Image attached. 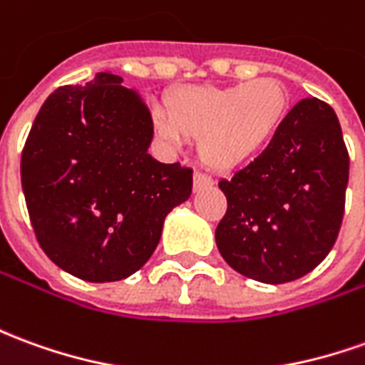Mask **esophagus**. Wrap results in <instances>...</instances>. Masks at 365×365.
Masks as SVG:
<instances>
[{
  "label": "esophagus",
  "mask_w": 365,
  "mask_h": 365,
  "mask_svg": "<svg viewBox=\"0 0 365 365\" xmlns=\"http://www.w3.org/2000/svg\"><path fill=\"white\" fill-rule=\"evenodd\" d=\"M211 185H213V180L209 175L201 174V172L193 174V190L195 191L203 190V187H211Z\"/></svg>",
  "instance_id": "34e87169"
}]
</instances>
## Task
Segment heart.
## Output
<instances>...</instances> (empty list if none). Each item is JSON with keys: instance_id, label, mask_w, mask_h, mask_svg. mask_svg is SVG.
Segmentation results:
<instances>
[{"instance_id": "obj_1", "label": "heart", "mask_w": 365, "mask_h": 365, "mask_svg": "<svg viewBox=\"0 0 365 365\" xmlns=\"http://www.w3.org/2000/svg\"><path fill=\"white\" fill-rule=\"evenodd\" d=\"M289 112L277 78L233 86H182L165 98L158 132L172 144L200 140V158L215 172H233L269 146Z\"/></svg>"}]
</instances>
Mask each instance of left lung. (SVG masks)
<instances>
[{"mask_svg": "<svg viewBox=\"0 0 365 365\" xmlns=\"http://www.w3.org/2000/svg\"><path fill=\"white\" fill-rule=\"evenodd\" d=\"M350 158L330 104L297 103L271 144L219 187L227 211L215 241L247 279L282 284L316 269L344 219Z\"/></svg>", "mask_w": 365, "mask_h": 365, "instance_id": "left-lung-1", "label": "left lung"}]
</instances>
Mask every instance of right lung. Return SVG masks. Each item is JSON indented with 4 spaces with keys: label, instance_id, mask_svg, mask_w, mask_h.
I'll use <instances>...</instances> for the list:
<instances>
[{
    "label": "right lung",
    "instance_id": "right-lung-1",
    "mask_svg": "<svg viewBox=\"0 0 365 365\" xmlns=\"http://www.w3.org/2000/svg\"><path fill=\"white\" fill-rule=\"evenodd\" d=\"M150 110L120 76L49 94L21 154L33 231L51 261L76 279L112 282L156 251L165 215L191 195L190 168L148 154Z\"/></svg>",
    "mask_w": 365,
    "mask_h": 365
}]
</instances>
